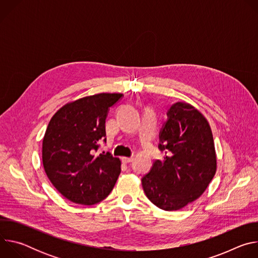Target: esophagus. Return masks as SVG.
Returning a JSON list of instances; mask_svg holds the SVG:
<instances>
[{
    "mask_svg": "<svg viewBox=\"0 0 258 258\" xmlns=\"http://www.w3.org/2000/svg\"><path fill=\"white\" fill-rule=\"evenodd\" d=\"M134 160V157H123L122 158V161L124 162V163H130V162H132Z\"/></svg>",
    "mask_w": 258,
    "mask_h": 258,
    "instance_id": "34e87169",
    "label": "esophagus"
}]
</instances>
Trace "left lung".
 Returning <instances> with one entry per match:
<instances>
[{"label": "left lung", "instance_id": "left-lung-1", "mask_svg": "<svg viewBox=\"0 0 258 258\" xmlns=\"http://www.w3.org/2000/svg\"><path fill=\"white\" fill-rule=\"evenodd\" d=\"M167 115L159 144L166 156L154 162L142 185L154 205L173 211L205 192L216 172L217 159L211 127L198 109L177 102Z\"/></svg>", "mask_w": 258, "mask_h": 258}]
</instances>
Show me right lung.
I'll list each match as a JSON object with an SVG mask.
<instances>
[{
  "instance_id": "1",
  "label": "right lung",
  "mask_w": 258,
  "mask_h": 258,
  "mask_svg": "<svg viewBox=\"0 0 258 258\" xmlns=\"http://www.w3.org/2000/svg\"><path fill=\"white\" fill-rule=\"evenodd\" d=\"M122 94L101 93L63 105L46 130L42 158L46 174L66 199L93 205L112 191L121 171V161L110 153L96 156L105 138L109 107Z\"/></svg>"
}]
</instances>
